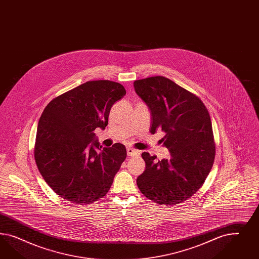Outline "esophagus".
I'll list each match as a JSON object with an SVG mask.
<instances>
[{
  "instance_id": "34e87169",
  "label": "esophagus",
  "mask_w": 259,
  "mask_h": 259,
  "mask_svg": "<svg viewBox=\"0 0 259 259\" xmlns=\"http://www.w3.org/2000/svg\"><path fill=\"white\" fill-rule=\"evenodd\" d=\"M140 153H139V151H137V150L133 149V148H127V155L129 156V157H134V156H138Z\"/></svg>"
}]
</instances>
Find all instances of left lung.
I'll use <instances>...</instances> for the list:
<instances>
[{
    "label": "left lung",
    "mask_w": 259,
    "mask_h": 259,
    "mask_svg": "<svg viewBox=\"0 0 259 259\" xmlns=\"http://www.w3.org/2000/svg\"><path fill=\"white\" fill-rule=\"evenodd\" d=\"M134 88L150 110V132H164L161 142L171 156L156 160L142 153L146 167L137 179L138 187L156 203H181L202 186L213 164L208 110L196 96L161 76L135 80Z\"/></svg>",
    "instance_id": "8db88e82"
}]
</instances>
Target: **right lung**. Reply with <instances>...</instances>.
Instances as JSON below:
<instances>
[{"instance_id":"add662e5","label":"right lung","mask_w":259,"mask_h":259,"mask_svg":"<svg viewBox=\"0 0 259 259\" xmlns=\"http://www.w3.org/2000/svg\"><path fill=\"white\" fill-rule=\"evenodd\" d=\"M125 94L118 82L92 80L57 97L44 110L35 160L44 180L65 200L90 204L109 191L126 158L125 146L102 147L94 131L105 129L111 107Z\"/></svg>"}]
</instances>
